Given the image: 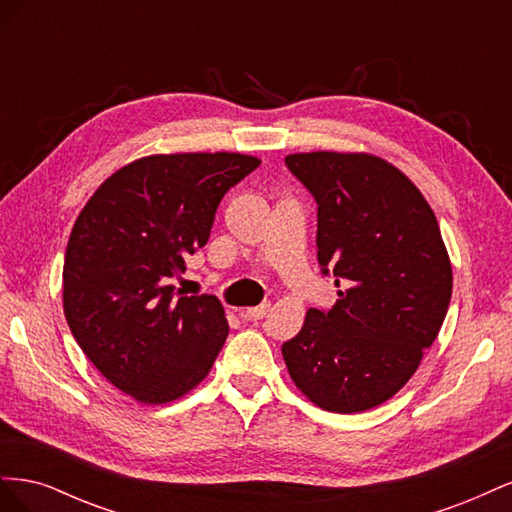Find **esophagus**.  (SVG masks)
Returning a JSON list of instances; mask_svg holds the SVG:
<instances>
[{
  "mask_svg": "<svg viewBox=\"0 0 512 512\" xmlns=\"http://www.w3.org/2000/svg\"><path fill=\"white\" fill-rule=\"evenodd\" d=\"M269 307H271V303H260L256 307H247V309H243L241 316L247 318V320H262V318L267 316Z\"/></svg>",
  "mask_w": 512,
  "mask_h": 512,
  "instance_id": "obj_1",
  "label": "esophagus"
}]
</instances>
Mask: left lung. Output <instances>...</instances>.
Returning a JSON list of instances; mask_svg holds the SVG:
<instances>
[{
    "label": "left lung",
    "mask_w": 512,
    "mask_h": 512,
    "mask_svg": "<svg viewBox=\"0 0 512 512\" xmlns=\"http://www.w3.org/2000/svg\"><path fill=\"white\" fill-rule=\"evenodd\" d=\"M286 166L316 200L320 271L342 288L282 346L288 374L322 410L376 408L412 378L451 303L438 220L399 168L369 153H292Z\"/></svg>",
    "instance_id": "obj_1"
}]
</instances>
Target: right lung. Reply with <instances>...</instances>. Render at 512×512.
I'll return each instance as SVG.
<instances>
[{
	"mask_svg": "<svg viewBox=\"0 0 512 512\" xmlns=\"http://www.w3.org/2000/svg\"><path fill=\"white\" fill-rule=\"evenodd\" d=\"M260 166L241 153H170L119 168L70 232L64 314L100 374L141 404L179 399L220 354L228 322L213 294L173 280L209 241L224 194Z\"/></svg>",
	"mask_w": 512,
	"mask_h": 512,
	"instance_id": "add662e5",
	"label": "right lung"
}]
</instances>
